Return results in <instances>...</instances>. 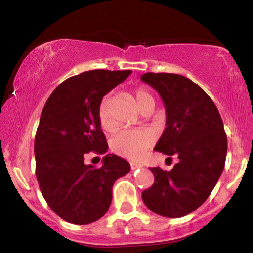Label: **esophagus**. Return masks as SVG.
Listing matches in <instances>:
<instances>
[{"label": "esophagus", "instance_id": "esophagus-1", "mask_svg": "<svg viewBox=\"0 0 253 253\" xmlns=\"http://www.w3.org/2000/svg\"><path fill=\"white\" fill-rule=\"evenodd\" d=\"M140 168H142V165L134 164V162H130V169H132V170H135V169H140Z\"/></svg>", "mask_w": 253, "mask_h": 253}]
</instances>
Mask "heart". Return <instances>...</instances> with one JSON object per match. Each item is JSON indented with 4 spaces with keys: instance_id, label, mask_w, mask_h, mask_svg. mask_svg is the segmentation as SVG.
<instances>
[{
    "instance_id": "b5f03b06",
    "label": "heart",
    "mask_w": 253,
    "mask_h": 253,
    "mask_svg": "<svg viewBox=\"0 0 253 253\" xmlns=\"http://www.w3.org/2000/svg\"><path fill=\"white\" fill-rule=\"evenodd\" d=\"M134 98H135L137 107L143 112L147 108L154 107L155 100L152 93H149L146 88L139 87L134 91ZM98 118L101 128L106 132H114L117 128V123L114 120L113 113H112L111 99L104 97L98 107ZM153 135L147 130L134 129L125 130L114 137L112 141V149L118 155L130 160H137L145 154L146 150L152 146Z\"/></svg>"
}]
</instances>
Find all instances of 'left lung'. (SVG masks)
Returning <instances> with one entry per match:
<instances>
[{
	"label": "left lung",
	"instance_id": "8db88e82",
	"mask_svg": "<svg viewBox=\"0 0 253 253\" xmlns=\"http://www.w3.org/2000/svg\"><path fill=\"white\" fill-rule=\"evenodd\" d=\"M141 81L166 106L167 127L154 149L178 159L170 171L150 168L154 183L142 191V201L160 216L178 218L202 206L222 175L228 150L224 126L211 98L187 77L147 72Z\"/></svg>",
	"mask_w": 253,
	"mask_h": 253
}]
</instances>
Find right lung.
<instances>
[{
  "label": "right lung",
  "mask_w": 253,
  "mask_h": 253,
  "mask_svg": "<svg viewBox=\"0 0 253 253\" xmlns=\"http://www.w3.org/2000/svg\"><path fill=\"white\" fill-rule=\"evenodd\" d=\"M130 73L92 70L70 77L42 111L35 137L36 177L53 212L72 224L101 218L111 206L114 182L130 170L128 162L114 154L104 157L100 169L84 162L89 151L106 154L99 104Z\"/></svg>",
  "instance_id": "obj_1"
}]
</instances>
